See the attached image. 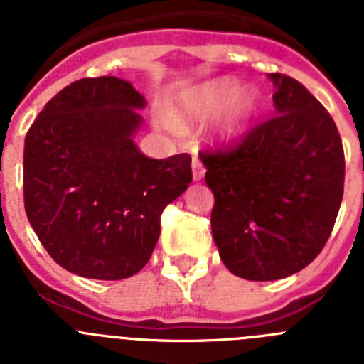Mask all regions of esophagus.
Returning a JSON list of instances; mask_svg holds the SVG:
<instances>
[{"instance_id":"1","label":"esophagus","mask_w":364,"mask_h":364,"mask_svg":"<svg viewBox=\"0 0 364 364\" xmlns=\"http://www.w3.org/2000/svg\"><path fill=\"white\" fill-rule=\"evenodd\" d=\"M191 167H193V178H195V180H202V178H204L205 169H204V166H202V162L197 159V156H193Z\"/></svg>"}]
</instances>
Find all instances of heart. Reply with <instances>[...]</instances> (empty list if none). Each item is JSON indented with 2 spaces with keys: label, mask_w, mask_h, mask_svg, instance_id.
<instances>
[{
  "label": "heart",
  "mask_w": 364,
  "mask_h": 364,
  "mask_svg": "<svg viewBox=\"0 0 364 364\" xmlns=\"http://www.w3.org/2000/svg\"><path fill=\"white\" fill-rule=\"evenodd\" d=\"M239 92V83L230 82V80H222V82L208 83L202 85L195 91H189L188 95L180 102L178 117L188 118H208L215 112L220 111L226 104ZM257 107H259V100L255 95H246L240 98L235 107L231 109L230 117L226 120V129L230 133H240L250 125V122L255 117Z\"/></svg>",
  "instance_id": "1"
}]
</instances>
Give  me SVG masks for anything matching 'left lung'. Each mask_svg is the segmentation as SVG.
<instances>
[{"label":"left lung","mask_w":364,"mask_h":364,"mask_svg":"<svg viewBox=\"0 0 364 364\" xmlns=\"http://www.w3.org/2000/svg\"><path fill=\"white\" fill-rule=\"evenodd\" d=\"M268 80L275 114L198 153L215 195L220 259L247 281L306 268L330 239L345 189V151L330 112L297 80L281 73Z\"/></svg>","instance_id":"obj_1"}]
</instances>
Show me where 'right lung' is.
I'll return each instance as SVG.
<instances>
[{"instance_id":"add662e5","label":"right lung","mask_w":364,"mask_h":364,"mask_svg":"<svg viewBox=\"0 0 364 364\" xmlns=\"http://www.w3.org/2000/svg\"><path fill=\"white\" fill-rule=\"evenodd\" d=\"M146 100L114 76L82 78L45 104L25 136L27 218L50 257L87 279L138 273L160 217L193 180L191 156L154 160L133 142Z\"/></svg>"}]
</instances>
